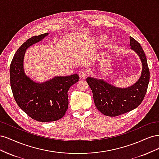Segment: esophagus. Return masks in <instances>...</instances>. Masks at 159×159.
I'll list each match as a JSON object with an SVG mask.
<instances>
[{
  "label": "esophagus",
  "instance_id": "34e87169",
  "mask_svg": "<svg viewBox=\"0 0 159 159\" xmlns=\"http://www.w3.org/2000/svg\"><path fill=\"white\" fill-rule=\"evenodd\" d=\"M86 75H87V73L84 70H80L79 71V76L81 79H85Z\"/></svg>",
  "mask_w": 159,
  "mask_h": 159
}]
</instances>
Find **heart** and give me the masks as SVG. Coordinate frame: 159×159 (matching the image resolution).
<instances>
[{
  "mask_svg": "<svg viewBox=\"0 0 159 159\" xmlns=\"http://www.w3.org/2000/svg\"><path fill=\"white\" fill-rule=\"evenodd\" d=\"M105 40V37L104 36H100V37L98 38V40H99V42H103V41H104Z\"/></svg>",
  "mask_w": 159,
  "mask_h": 159,
  "instance_id": "b5f03b06",
  "label": "heart"
}]
</instances>
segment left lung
I'll return each mask as SVG.
<instances>
[{
    "label": "left lung",
    "instance_id": "1",
    "mask_svg": "<svg viewBox=\"0 0 159 159\" xmlns=\"http://www.w3.org/2000/svg\"><path fill=\"white\" fill-rule=\"evenodd\" d=\"M131 49L137 53L142 63V71L136 83L126 88H117L102 79L88 77L86 81L92 91L96 107L109 117H116L131 111L141 103L147 93L150 73L147 57L140 44L131 36Z\"/></svg>",
    "mask_w": 159,
    "mask_h": 159
}]
</instances>
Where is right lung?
Wrapping results in <instances>:
<instances>
[{
  "label": "right lung",
  "mask_w": 159,
  "mask_h": 159,
  "mask_svg": "<svg viewBox=\"0 0 159 159\" xmlns=\"http://www.w3.org/2000/svg\"><path fill=\"white\" fill-rule=\"evenodd\" d=\"M49 34L45 33L28 39L14 54L10 67L11 86L14 99L24 112L36 121L50 122L64 116L68 107V91L78 82L79 75L56 76L38 83L26 75L24 58L26 50Z\"/></svg>",
  "instance_id": "right-lung-1"
}]
</instances>
